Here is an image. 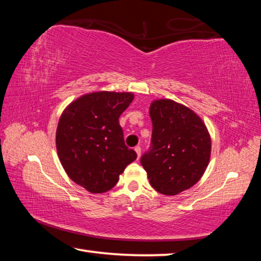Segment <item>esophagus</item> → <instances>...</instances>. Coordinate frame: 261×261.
I'll use <instances>...</instances> for the list:
<instances>
[{"mask_svg": "<svg viewBox=\"0 0 261 261\" xmlns=\"http://www.w3.org/2000/svg\"><path fill=\"white\" fill-rule=\"evenodd\" d=\"M135 151L137 153V156H138V159H139L140 158V154H141V148L139 146H136L135 147Z\"/></svg>", "mask_w": 261, "mask_h": 261, "instance_id": "esophagus-1", "label": "esophagus"}]
</instances>
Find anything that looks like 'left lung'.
<instances>
[{
  "label": "left lung",
  "mask_w": 261,
  "mask_h": 261,
  "mask_svg": "<svg viewBox=\"0 0 261 261\" xmlns=\"http://www.w3.org/2000/svg\"><path fill=\"white\" fill-rule=\"evenodd\" d=\"M152 146L141 156L152 187L166 196L192 188L210 163L212 141L204 121L187 106L158 99L149 106Z\"/></svg>",
  "instance_id": "left-lung-1"
}]
</instances>
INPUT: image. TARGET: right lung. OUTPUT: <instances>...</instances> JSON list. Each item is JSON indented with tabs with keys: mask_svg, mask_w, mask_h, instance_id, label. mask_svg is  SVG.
Returning <instances> with one entry per match:
<instances>
[{
	"mask_svg": "<svg viewBox=\"0 0 261 261\" xmlns=\"http://www.w3.org/2000/svg\"><path fill=\"white\" fill-rule=\"evenodd\" d=\"M135 95L99 91L73 100L62 113L56 149L65 173L91 193H103L118 182L137 154L125 146L118 122Z\"/></svg>",
	"mask_w": 261,
	"mask_h": 261,
	"instance_id": "add662e5",
	"label": "right lung"
}]
</instances>
